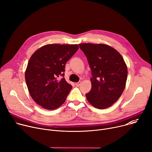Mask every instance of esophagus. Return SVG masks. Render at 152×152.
<instances>
[{
    "label": "esophagus",
    "mask_w": 152,
    "mask_h": 152,
    "mask_svg": "<svg viewBox=\"0 0 152 152\" xmlns=\"http://www.w3.org/2000/svg\"><path fill=\"white\" fill-rule=\"evenodd\" d=\"M81 81H78V82H77V83H75V85H76L77 86H80L81 85Z\"/></svg>",
    "instance_id": "1"
}]
</instances>
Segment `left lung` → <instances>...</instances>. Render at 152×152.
I'll return each instance as SVG.
<instances>
[{
  "mask_svg": "<svg viewBox=\"0 0 152 152\" xmlns=\"http://www.w3.org/2000/svg\"><path fill=\"white\" fill-rule=\"evenodd\" d=\"M91 70V89L86 94L93 107L104 109L121 96L128 71L121 55L111 47L102 44H80Z\"/></svg>",
  "mask_w": 152,
  "mask_h": 152,
  "instance_id": "8db88e82",
  "label": "left lung"
}]
</instances>
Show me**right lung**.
Instances as JSON below:
<instances>
[{
	"label": "right lung",
	"instance_id": "obj_1",
	"mask_svg": "<svg viewBox=\"0 0 152 152\" xmlns=\"http://www.w3.org/2000/svg\"><path fill=\"white\" fill-rule=\"evenodd\" d=\"M78 49L77 44H48L31 55L25 78L31 97L39 105L54 110L64 103L72 87L64 78L65 65Z\"/></svg>",
	"mask_w": 152,
	"mask_h": 152
}]
</instances>
